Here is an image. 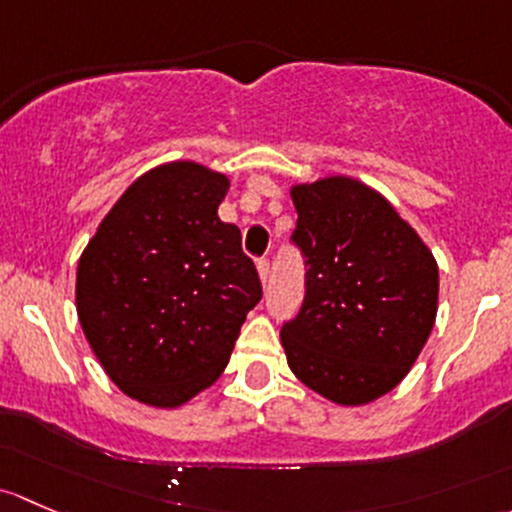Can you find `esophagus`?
Returning <instances> with one entry per match:
<instances>
[{"label":"esophagus","instance_id":"obj_1","mask_svg":"<svg viewBox=\"0 0 512 512\" xmlns=\"http://www.w3.org/2000/svg\"><path fill=\"white\" fill-rule=\"evenodd\" d=\"M256 268H258V276H261V281L266 283L268 281V276H271V258H258V263H256Z\"/></svg>","mask_w":512,"mask_h":512}]
</instances>
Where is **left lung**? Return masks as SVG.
I'll list each match as a JSON object with an SVG mask.
<instances>
[{"instance_id":"8db88e82","label":"left lung","mask_w":512,"mask_h":512,"mask_svg":"<svg viewBox=\"0 0 512 512\" xmlns=\"http://www.w3.org/2000/svg\"><path fill=\"white\" fill-rule=\"evenodd\" d=\"M291 194L305 291L281 328L288 367L330 402L367 404L397 387L419 357L436 320L439 268L412 226L365 184L328 177Z\"/></svg>"}]
</instances>
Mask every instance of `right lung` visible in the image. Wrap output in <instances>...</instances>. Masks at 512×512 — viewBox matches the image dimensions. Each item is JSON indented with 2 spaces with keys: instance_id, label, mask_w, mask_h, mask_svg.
I'll use <instances>...</instances> for the list:
<instances>
[{
  "instance_id": "add662e5",
  "label": "right lung",
  "mask_w": 512,
  "mask_h": 512,
  "mask_svg": "<svg viewBox=\"0 0 512 512\" xmlns=\"http://www.w3.org/2000/svg\"><path fill=\"white\" fill-rule=\"evenodd\" d=\"M229 179L170 162L135 179L100 221L76 276L93 352L128 397L179 407L219 377L261 300L241 231L217 209Z\"/></svg>"
}]
</instances>
